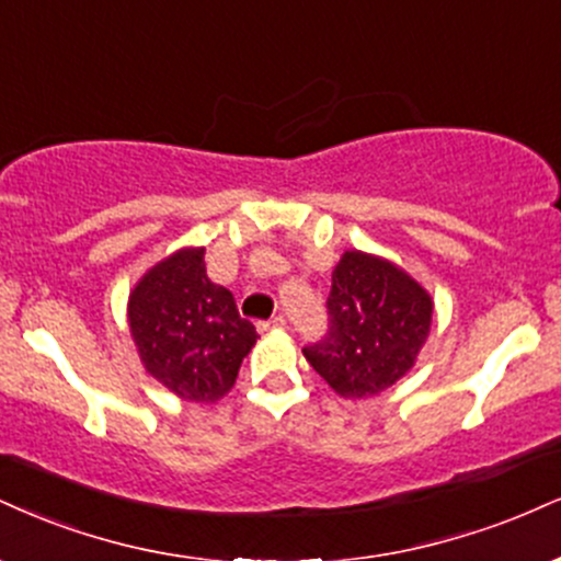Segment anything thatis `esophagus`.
Wrapping results in <instances>:
<instances>
[{
  "label": "esophagus",
  "instance_id": "obj_1",
  "mask_svg": "<svg viewBox=\"0 0 561 561\" xmlns=\"http://www.w3.org/2000/svg\"><path fill=\"white\" fill-rule=\"evenodd\" d=\"M285 327H287V319H285V316H272V319L261 323L263 332H266V329H285Z\"/></svg>",
  "mask_w": 561,
  "mask_h": 561
}]
</instances>
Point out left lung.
<instances>
[{
    "mask_svg": "<svg viewBox=\"0 0 561 561\" xmlns=\"http://www.w3.org/2000/svg\"><path fill=\"white\" fill-rule=\"evenodd\" d=\"M431 313L426 289L402 268L347 251L332 274L327 334L302 353L336 394H379L413 368Z\"/></svg>",
    "mask_w": 561,
    "mask_h": 561,
    "instance_id": "left-lung-1",
    "label": "left lung"
}]
</instances>
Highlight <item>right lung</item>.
<instances>
[{
	"instance_id": "1",
	"label": "right lung",
	"mask_w": 561,
	"mask_h": 561,
	"mask_svg": "<svg viewBox=\"0 0 561 561\" xmlns=\"http://www.w3.org/2000/svg\"><path fill=\"white\" fill-rule=\"evenodd\" d=\"M130 332L148 374L191 402L225 397L259 340L232 293L208 279L204 248L174 253L138 282Z\"/></svg>"
}]
</instances>
